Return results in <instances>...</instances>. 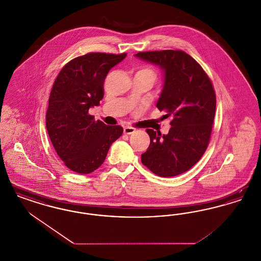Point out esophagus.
Instances as JSON below:
<instances>
[{
	"instance_id": "34e87169",
	"label": "esophagus",
	"mask_w": 261,
	"mask_h": 261,
	"mask_svg": "<svg viewBox=\"0 0 261 261\" xmlns=\"http://www.w3.org/2000/svg\"><path fill=\"white\" fill-rule=\"evenodd\" d=\"M135 128L134 127H131V126H126V127H124V134H126V135H130V134H133L134 132H135Z\"/></svg>"
}]
</instances>
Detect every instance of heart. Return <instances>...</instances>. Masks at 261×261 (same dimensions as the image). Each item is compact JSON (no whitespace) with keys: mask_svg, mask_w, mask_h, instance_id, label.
Returning a JSON list of instances; mask_svg holds the SVG:
<instances>
[{"mask_svg":"<svg viewBox=\"0 0 261 261\" xmlns=\"http://www.w3.org/2000/svg\"><path fill=\"white\" fill-rule=\"evenodd\" d=\"M136 74L146 75V76L149 77L152 81H154L155 78H156V73H155L154 69L149 67V66H142L141 68L138 69Z\"/></svg>","mask_w":261,"mask_h":261,"instance_id":"heart-1","label":"heart"}]
</instances>
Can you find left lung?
I'll return each instance as SVG.
<instances>
[{"instance_id":"1","label":"left lung","mask_w":261,"mask_h":261,"mask_svg":"<svg viewBox=\"0 0 261 261\" xmlns=\"http://www.w3.org/2000/svg\"><path fill=\"white\" fill-rule=\"evenodd\" d=\"M136 57L164 70L156 107L171 117L167 135L147 129L150 143L142 163L161 177L184 173L199 162L211 141L216 95L208 75L184 50L140 51Z\"/></svg>"}]
</instances>
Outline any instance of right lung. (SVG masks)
I'll return each instance as SVG.
<instances>
[{
    "label": "right lung",
    "mask_w": 261,
    "mask_h": 261,
    "mask_svg": "<svg viewBox=\"0 0 261 261\" xmlns=\"http://www.w3.org/2000/svg\"><path fill=\"white\" fill-rule=\"evenodd\" d=\"M120 55L89 53L67 62L50 91L46 127L50 142L67 168L89 174L103 163L110 147L123 133L120 125H106L89 113L103 98V82Z\"/></svg>",
    "instance_id": "right-lung-1"
}]
</instances>
